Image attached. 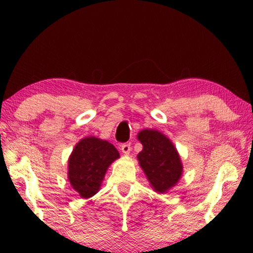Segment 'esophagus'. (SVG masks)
I'll list each match as a JSON object with an SVG mask.
<instances>
[{
	"instance_id": "obj_1",
	"label": "esophagus",
	"mask_w": 253,
	"mask_h": 253,
	"mask_svg": "<svg viewBox=\"0 0 253 253\" xmlns=\"http://www.w3.org/2000/svg\"><path fill=\"white\" fill-rule=\"evenodd\" d=\"M121 151L123 152V154H129L130 153V151H131V145L129 144V143H126V144H123L122 146H121Z\"/></svg>"
}]
</instances>
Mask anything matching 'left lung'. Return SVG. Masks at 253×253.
<instances>
[{"label":"left lung","instance_id":"1","mask_svg":"<svg viewBox=\"0 0 253 253\" xmlns=\"http://www.w3.org/2000/svg\"><path fill=\"white\" fill-rule=\"evenodd\" d=\"M143 150L138 161L154 191L164 193L172 188L182 176L183 166L174 144L158 130L145 129L138 133Z\"/></svg>","mask_w":253,"mask_h":253}]
</instances>
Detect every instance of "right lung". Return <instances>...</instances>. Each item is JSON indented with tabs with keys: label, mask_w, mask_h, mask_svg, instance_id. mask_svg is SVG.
<instances>
[{
	"label": "right lung",
	"mask_w": 253,
	"mask_h": 253,
	"mask_svg": "<svg viewBox=\"0 0 253 253\" xmlns=\"http://www.w3.org/2000/svg\"><path fill=\"white\" fill-rule=\"evenodd\" d=\"M120 158L119 151L108 141L85 137L76 145L69 158L68 178L83 198L99 191L107 169Z\"/></svg>",
	"instance_id": "right-lung-1"
}]
</instances>
